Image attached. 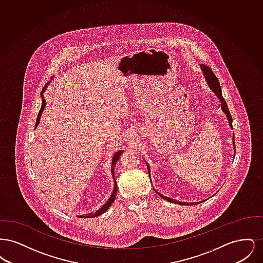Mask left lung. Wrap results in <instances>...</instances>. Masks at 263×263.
I'll list each match as a JSON object with an SVG mask.
<instances>
[{"label":"left lung","mask_w":263,"mask_h":263,"mask_svg":"<svg viewBox=\"0 0 263 263\" xmlns=\"http://www.w3.org/2000/svg\"><path fill=\"white\" fill-rule=\"evenodd\" d=\"M200 67L201 70H202V72H203V74H204V77H205V80H206V82H207V84H208V86H209V88L212 89V91H214V93L217 96V98L221 101L222 110H223V112L225 113L226 116H227V119H228V121H229V125H230L231 128H233V123H232V122H233V118H232V115H231L230 110H229V108H228V105H227V103H226L225 100H224V98H223V96H222V89H221V86H220L219 80L217 79V77L215 76V74L213 73L212 70H211L208 66H206V65H204V64H201ZM233 142H234V144H235L234 138H233ZM234 149H235V152H236L235 145H234ZM146 164H147V167H148V171H149V175H150V166H149L148 163H146ZM158 194H159L160 196H162L163 199H165V200L168 201V202H172V203L179 204V205H187V206L188 205H196V204H199V203L204 201L184 203V202H179V201L172 199V198H170V197H165V196H163V195L160 194V193H158Z\"/></svg>","instance_id":"1"}]
</instances>
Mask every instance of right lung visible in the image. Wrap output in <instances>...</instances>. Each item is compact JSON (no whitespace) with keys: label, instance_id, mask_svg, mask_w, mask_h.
<instances>
[{"label":"right lung","instance_id":"right-lung-1","mask_svg":"<svg viewBox=\"0 0 263 263\" xmlns=\"http://www.w3.org/2000/svg\"><path fill=\"white\" fill-rule=\"evenodd\" d=\"M49 83H50V82H48V83L45 85V87L43 88L42 91H41V93H40V96H41V100H42V104H41V108H40L39 113H38L37 119H36V123H35V127H34V128H36L38 124H39L41 114L43 112V109L45 108V105H46V100H45L44 97H43V92H44L45 88H47V86L49 85ZM122 153H123V151H118V152H116V153L113 155L112 163H111V175H112L113 179H114V188H113L112 194L110 195L109 199L106 201V203H105V204L100 208V210H98L97 212L88 213V214L85 215V216H80L81 218H93V217L100 216L101 214H103V213L105 212V211H106V210L111 206L113 201L115 200V196H116V193H117V183H116V181H115V177H114V166H115V163H116V162L118 161V159H119V157H120V155H121Z\"/></svg>","mask_w":263,"mask_h":263}]
</instances>
